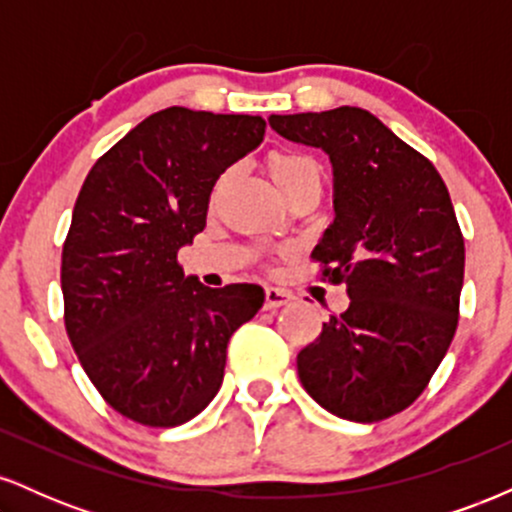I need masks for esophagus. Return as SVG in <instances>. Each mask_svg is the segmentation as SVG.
Returning a JSON list of instances; mask_svg holds the SVG:
<instances>
[{
    "label": "esophagus",
    "instance_id": "1",
    "mask_svg": "<svg viewBox=\"0 0 512 512\" xmlns=\"http://www.w3.org/2000/svg\"><path fill=\"white\" fill-rule=\"evenodd\" d=\"M293 301V293L286 289H279V286H267L264 289V308L276 310L281 305H289Z\"/></svg>",
    "mask_w": 512,
    "mask_h": 512
}]
</instances>
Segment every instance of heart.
Returning a JSON list of instances; mask_svg holds the SVG:
<instances>
[{
    "label": "heart",
    "instance_id": "b5f03b06",
    "mask_svg": "<svg viewBox=\"0 0 512 512\" xmlns=\"http://www.w3.org/2000/svg\"><path fill=\"white\" fill-rule=\"evenodd\" d=\"M264 166H267L269 178L274 180V185L279 187L284 197H289L298 187L320 185L322 180L320 166H317L315 158L301 154V151L276 149L272 154H267Z\"/></svg>",
    "mask_w": 512,
    "mask_h": 512
}]
</instances>
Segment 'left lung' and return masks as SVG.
<instances>
[{
  "label": "left lung",
  "mask_w": 512,
  "mask_h": 512,
  "mask_svg": "<svg viewBox=\"0 0 512 512\" xmlns=\"http://www.w3.org/2000/svg\"><path fill=\"white\" fill-rule=\"evenodd\" d=\"M269 125L330 156L334 221L313 260L351 298L298 354V378L330 414L375 424L426 390L455 337L464 238L448 187L363 108L272 115Z\"/></svg>",
  "instance_id": "obj_1"
}]
</instances>
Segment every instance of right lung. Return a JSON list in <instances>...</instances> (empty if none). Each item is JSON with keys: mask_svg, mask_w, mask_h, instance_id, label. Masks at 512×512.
<instances>
[{"mask_svg": "<svg viewBox=\"0 0 512 512\" xmlns=\"http://www.w3.org/2000/svg\"><path fill=\"white\" fill-rule=\"evenodd\" d=\"M264 127L260 115L173 105L129 129L81 185L62 248L64 325L101 397L137 424L195 419L223 383L231 334L262 308V286L209 289L185 276L178 250Z\"/></svg>", "mask_w": 512, "mask_h": 512, "instance_id": "obj_1", "label": "right lung"}]
</instances>
